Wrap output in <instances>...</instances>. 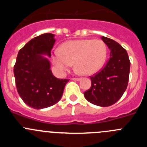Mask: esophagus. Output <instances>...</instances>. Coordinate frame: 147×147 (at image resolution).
<instances>
[{
    "label": "esophagus",
    "instance_id": "obj_1",
    "mask_svg": "<svg viewBox=\"0 0 147 147\" xmlns=\"http://www.w3.org/2000/svg\"><path fill=\"white\" fill-rule=\"evenodd\" d=\"M71 80H74V81H80V78H72Z\"/></svg>",
    "mask_w": 147,
    "mask_h": 147
}]
</instances>
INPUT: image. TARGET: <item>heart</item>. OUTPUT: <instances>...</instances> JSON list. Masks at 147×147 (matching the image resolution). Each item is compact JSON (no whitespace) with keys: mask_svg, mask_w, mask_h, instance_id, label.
I'll return each mask as SVG.
<instances>
[{"mask_svg":"<svg viewBox=\"0 0 147 147\" xmlns=\"http://www.w3.org/2000/svg\"><path fill=\"white\" fill-rule=\"evenodd\" d=\"M107 45L101 40H76L65 42L51 59L61 73L74 63L76 72L83 76L95 74L101 70L107 59Z\"/></svg>","mask_w":147,"mask_h":147,"instance_id":"heart-1","label":"heart"}]
</instances>
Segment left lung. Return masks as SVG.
<instances>
[{
    "label": "left lung",
    "instance_id": "left-lung-1",
    "mask_svg": "<svg viewBox=\"0 0 147 147\" xmlns=\"http://www.w3.org/2000/svg\"><path fill=\"white\" fill-rule=\"evenodd\" d=\"M110 50L105 67L91 76V87L84 93L88 102L100 107H108L117 102L124 94L129 81L130 62L127 51L115 40L102 36Z\"/></svg>",
    "mask_w": 147,
    "mask_h": 147
}]
</instances>
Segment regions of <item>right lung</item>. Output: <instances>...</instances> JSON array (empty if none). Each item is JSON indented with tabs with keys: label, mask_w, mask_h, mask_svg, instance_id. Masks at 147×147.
I'll use <instances>...</instances> for the list:
<instances>
[{
	"label": "right lung",
	"mask_w": 147,
	"mask_h": 147,
	"mask_svg": "<svg viewBox=\"0 0 147 147\" xmlns=\"http://www.w3.org/2000/svg\"><path fill=\"white\" fill-rule=\"evenodd\" d=\"M55 42L54 34L45 33L32 39L17 57L14 75L20 98L32 108L43 109L57 103L69 80H59L53 75L51 51Z\"/></svg>",
	"instance_id": "obj_1"
}]
</instances>
